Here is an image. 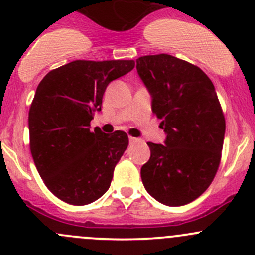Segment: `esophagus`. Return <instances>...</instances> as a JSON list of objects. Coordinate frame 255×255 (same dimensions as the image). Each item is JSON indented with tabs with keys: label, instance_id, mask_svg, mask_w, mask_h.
I'll return each instance as SVG.
<instances>
[{
	"label": "esophagus",
	"instance_id": "1",
	"mask_svg": "<svg viewBox=\"0 0 255 255\" xmlns=\"http://www.w3.org/2000/svg\"><path fill=\"white\" fill-rule=\"evenodd\" d=\"M139 138H134V137H129V142L130 143H137V142H139Z\"/></svg>",
	"mask_w": 255,
	"mask_h": 255
}]
</instances>
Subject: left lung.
<instances>
[{"label":"left lung","mask_w":255,"mask_h":255,"mask_svg":"<svg viewBox=\"0 0 255 255\" xmlns=\"http://www.w3.org/2000/svg\"><path fill=\"white\" fill-rule=\"evenodd\" d=\"M137 71L151 95V110L166 133L149 142L150 159L140 169L146 191L166 206L201 196L221 161L226 121L212 81L199 68L168 54L137 59Z\"/></svg>","instance_id":"1"}]
</instances>
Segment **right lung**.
<instances>
[{
  "label": "right lung",
  "mask_w": 255,
  "mask_h": 255,
  "mask_svg": "<svg viewBox=\"0 0 255 255\" xmlns=\"http://www.w3.org/2000/svg\"><path fill=\"white\" fill-rule=\"evenodd\" d=\"M133 68V60H75L38 85L28 115L30 153L45 186L61 201L82 206L109 190L128 135L91 132L90 122L101 111L107 85Z\"/></svg>",
  "instance_id": "add662e5"
}]
</instances>
